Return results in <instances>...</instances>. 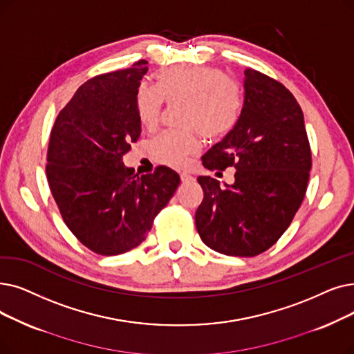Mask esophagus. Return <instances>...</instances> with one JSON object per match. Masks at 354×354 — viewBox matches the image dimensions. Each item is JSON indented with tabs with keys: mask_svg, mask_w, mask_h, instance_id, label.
Masks as SVG:
<instances>
[{
	"mask_svg": "<svg viewBox=\"0 0 354 354\" xmlns=\"http://www.w3.org/2000/svg\"><path fill=\"white\" fill-rule=\"evenodd\" d=\"M180 180H182L183 183H189V182H194L195 179H194L192 175H189V174H187V172H182V174H180Z\"/></svg>",
	"mask_w": 354,
	"mask_h": 354,
	"instance_id": "1",
	"label": "esophagus"
}]
</instances>
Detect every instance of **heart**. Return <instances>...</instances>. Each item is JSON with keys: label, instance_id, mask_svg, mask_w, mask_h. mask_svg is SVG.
Segmentation results:
<instances>
[{"label": "heart", "instance_id": "heart-1", "mask_svg": "<svg viewBox=\"0 0 354 354\" xmlns=\"http://www.w3.org/2000/svg\"><path fill=\"white\" fill-rule=\"evenodd\" d=\"M180 104V131H166L150 143V155L158 163L182 166L199 147L195 131L205 139H218L232 130L241 110L240 86L212 66H179L156 75V89L140 85L136 110L140 124L153 130L159 122L162 102Z\"/></svg>", "mask_w": 354, "mask_h": 354}]
</instances>
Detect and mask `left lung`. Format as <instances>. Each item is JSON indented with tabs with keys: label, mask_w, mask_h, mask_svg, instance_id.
I'll use <instances>...</instances> for the list:
<instances>
[{
	"label": "left lung",
	"mask_w": 354,
	"mask_h": 354,
	"mask_svg": "<svg viewBox=\"0 0 354 354\" xmlns=\"http://www.w3.org/2000/svg\"><path fill=\"white\" fill-rule=\"evenodd\" d=\"M203 165L237 171L224 188L209 176L198 178L204 191L195 212L199 237L228 256L266 252L294 220L310 179L311 149L295 97L268 75L245 69L240 117Z\"/></svg>",
	"instance_id": "obj_1"
}]
</instances>
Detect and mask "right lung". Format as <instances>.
I'll list each match as a JSON object with an SVG mask.
<instances>
[{
	"mask_svg": "<svg viewBox=\"0 0 354 354\" xmlns=\"http://www.w3.org/2000/svg\"><path fill=\"white\" fill-rule=\"evenodd\" d=\"M146 65L139 60L86 81L50 133L46 165L50 192L73 236L102 256L137 248L180 182L171 167L137 176L122 163L142 131L136 94Z\"/></svg>",
	"mask_w": 354,
	"mask_h": 354,
	"instance_id": "add662e5",
	"label": "right lung"
}]
</instances>
